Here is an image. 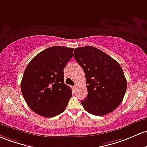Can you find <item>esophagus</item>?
Segmentation results:
<instances>
[{
  "label": "esophagus",
  "mask_w": 147,
  "mask_h": 147,
  "mask_svg": "<svg viewBox=\"0 0 147 147\" xmlns=\"http://www.w3.org/2000/svg\"><path fill=\"white\" fill-rule=\"evenodd\" d=\"M76 87H77V85H74V86H72V87H71V88L73 89L74 90H75L76 89Z\"/></svg>",
  "instance_id": "34e87169"
}]
</instances>
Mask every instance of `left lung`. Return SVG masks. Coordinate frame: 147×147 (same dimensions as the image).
Wrapping results in <instances>:
<instances>
[{
  "instance_id": "obj_1",
  "label": "left lung",
  "mask_w": 147,
  "mask_h": 147,
  "mask_svg": "<svg viewBox=\"0 0 147 147\" xmlns=\"http://www.w3.org/2000/svg\"><path fill=\"white\" fill-rule=\"evenodd\" d=\"M74 57L85 74L87 98L81 100L84 109L92 115L103 116L121 103L127 81L116 60L96 48L86 46L75 49Z\"/></svg>"
}]
</instances>
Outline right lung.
<instances>
[{"instance_id": "obj_1", "label": "right lung", "mask_w": 147, "mask_h": 147, "mask_svg": "<svg viewBox=\"0 0 147 147\" xmlns=\"http://www.w3.org/2000/svg\"><path fill=\"white\" fill-rule=\"evenodd\" d=\"M74 48L49 47L31 60L24 71L21 90L30 109L44 117L65 111L72 96L64 81V68L73 56Z\"/></svg>"}]
</instances>
